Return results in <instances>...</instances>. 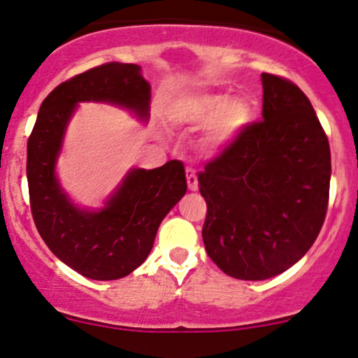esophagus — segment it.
I'll return each mask as SVG.
<instances>
[{
  "label": "esophagus",
  "mask_w": 358,
  "mask_h": 358,
  "mask_svg": "<svg viewBox=\"0 0 358 358\" xmlns=\"http://www.w3.org/2000/svg\"><path fill=\"white\" fill-rule=\"evenodd\" d=\"M187 183L192 192L199 190V178H196L195 170H192V168H187Z\"/></svg>",
  "instance_id": "obj_1"
}]
</instances>
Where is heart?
<instances>
[{
    "mask_svg": "<svg viewBox=\"0 0 358 358\" xmlns=\"http://www.w3.org/2000/svg\"><path fill=\"white\" fill-rule=\"evenodd\" d=\"M171 116L178 124L207 126L205 143L213 150L232 145L254 117L252 104L244 97H231L220 92H196L173 104Z\"/></svg>",
    "mask_w": 358,
    "mask_h": 358,
    "instance_id": "heart-1",
    "label": "heart"
}]
</instances>
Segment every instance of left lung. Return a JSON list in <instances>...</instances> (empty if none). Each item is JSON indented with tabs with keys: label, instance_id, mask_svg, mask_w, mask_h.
Masks as SVG:
<instances>
[{
	"label": "left lung",
	"instance_id": "left-lung-1",
	"mask_svg": "<svg viewBox=\"0 0 358 358\" xmlns=\"http://www.w3.org/2000/svg\"><path fill=\"white\" fill-rule=\"evenodd\" d=\"M262 121L199 175L205 249L229 276L262 281L310 250L327 215L330 145L293 82L262 73Z\"/></svg>",
	"mask_w": 358,
	"mask_h": 358
}]
</instances>
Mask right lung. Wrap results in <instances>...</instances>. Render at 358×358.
Listing matches in <instances>:
<instances>
[{
    "label": "right lung",
    "instance_id": "1",
    "mask_svg": "<svg viewBox=\"0 0 358 358\" xmlns=\"http://www.w3.org/2000/svg\"><path fill=\"white\" fill-rule=\"evenodd\" d=\"M80 102H104L150 119L151 85L136 64L109 62L72 77L45 97L28 139L30 207L48 249L73 271L96 281L133 273L153 249L159 224L187 192L183 163L155 170L131 168L104 202L79 207L57 176L65 131Z\"/></svg>",
    "mask_w": 358,
    "mask_h": 358
}]
</instances>
